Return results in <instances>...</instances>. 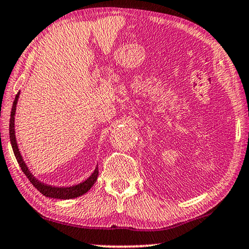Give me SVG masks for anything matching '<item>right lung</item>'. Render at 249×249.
I'll return each instance as SVG.
<instances>
[{"mask_svg":"<svg viewBox=\"0 0 249 249\" xmlns=\"http://www.w3.org/2000/svg\"><path fill=\"white\" fill-rule=\"evenodd\" d=\"M18 96H20V91H18L16 96V99H14L13 102L12 110H11L10 142H11V145H12L14 155H16V159L18 163V165L21 166L22 171H23V173L27 176V178L30 180V182L33 184V187H36V190H39L43 196H48V198L67 200V199L77 198V196H80L86 194L87 191L90 190V188L94 185L96 180H97L98 166H96L94 172H92L91 176L87 178L86 180L78 184L70 185V187H54V185L43 183L40 180L36 179V178L31 173V171H30L27 164H25V162L23 161V158H22L20 150H18V143L16 139V129H14V120H16L14 116H16V112H17V104L18 101Z\"/></svg>","mask_w":249,"mask_h":249,"instance_id":"add662e5","label":"right lung"}]
</instances>
